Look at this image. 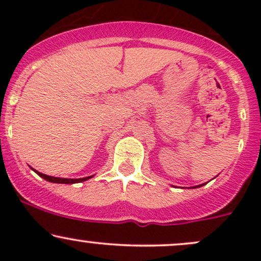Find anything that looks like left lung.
Instances as JSON below:
<instances>
[{
	"mask_svg": "<svg viewBox=\"0 0 261 261\" xmlns=\"http://www.w3.org/2000/svg\"><path fill=\"white\" fill-rule=\"evenodd\" d=\"M202 185H205V184H201V185H197V187H195V188H200V187H202Z\"/></svg>",
	"mask_w": 261,
	"mask_h": 261,
	"instance_id": "1",
	"label": "left lung"
}]
</instances>
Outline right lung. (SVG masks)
Here are the masks:
<instances>
[{
    "instance_id": "1",
    "label": "right lung",
    "mask_w": 261,
    "mask_h": 261,
    "mask_svg": "<svg viewBox=\"0 0 261 261\" xmlns=\"http://www.w3.org/2000/svg\"><path fill=\"white\" fill-rule=\"evenodd\" d=\"M35 173H37L38 175H40L43 179H45V180L51 181V182H58V184H74V182L88 180V179H91L93 176V175H91V176H86V178H80V179H66V178H56V176H50V175L43 174V173L37 172V170H35Z\"/></svg>"
}]
</instances>
